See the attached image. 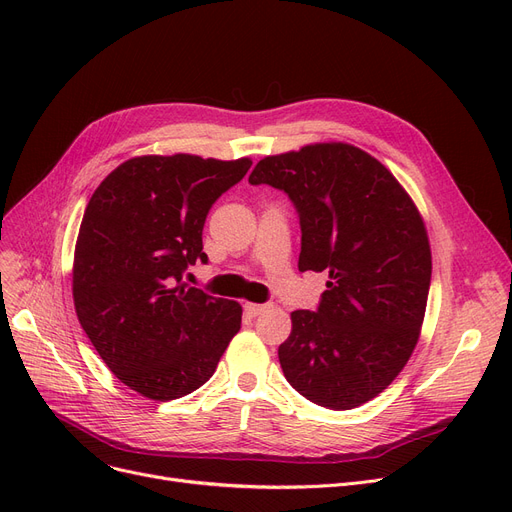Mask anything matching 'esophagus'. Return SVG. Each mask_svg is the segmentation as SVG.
<instances>
[{"label": "esophagus", "instance_id": "obj_1", "mask_svg": "<svg viewBox=\"0 0 512 512\" xmlns=\"http://www.w3.org/2000/svg\"><path fill=\"white\" fill-rule=\"evenodd\" d=\"M272 305H267V303H263V305H257V303H245V311L249 313V315H261L263 311H267V309H270Z\"/></svg>", "mask_w": 512, "mask_h": 512}]
</instances>
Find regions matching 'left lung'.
<instances>
[{
	"instance_id": "left-lung-1",
	"label": "left lung",
	"mask_w": 512,
	"mask_h": 512,
	"mask_svg": "<svg viewBox=\"0 0 512 512\" xmlns=\"http://www.w3.org/2000/svg\"><path fill=\"white\" fill-rule=\"evenodd\" d=\"M249 182L288 195L299 270L330 276L315 311L290 313L286 380L319 407L355 409L394 382L419 340L432 280L421 213L386 166L346 143L265 157Z\"/></svg>"
}]
</instances>
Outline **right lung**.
<instances>
[{
  "label": "right lung",
  "mask_w": 512,
  "mask_h": 512,
  "mask_svg": "<svg viewBox=\"0 0 512 512\" xmlns=\"http://www.w3.org/2000/svg\"><path fill=\"white\" fill-rule=\"evenodd\" d=\"M251 164L188 153L132 157L93 193L74 249V309L130 390L161 402L195 392L240 330L236 301L186 286L182 274L207 263V213Z\"/></svg>",
  "instance_id": "obj_1"
}]
</instances>
